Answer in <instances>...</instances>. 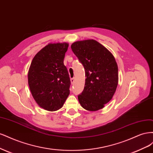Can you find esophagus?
<instances>
[{"label": "esophagus", "mask_w": 153, "mask_h": 153, "mask_svg": "<svg viewBox=\"0 0 153 153\" xmlns=\"http://www.w3.org/2000/svg\"><path fill=\"white\" fill-rule=\"evenodd\" d=\"M74 81H75V79L74 78H71V82L72 85H73L74 83Z\"/></svg>", "instance_id": "obj_1"}]
</instances>
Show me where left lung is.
Returning a JSON list of instances; mask_svg holds the SVG:
<instances>
[{"label":"left lung","mask_w":153,"mask_h":153,"mask_svg":"<svg viewBox=\"0 0 153 153\" xmlns=\"http://www.w3.org/2000/svg\"><path fill=\"white\" fill-rule=\"evenodd\" d=\"M71 49L85 69L84 90L78 100L84 109H103L114 96L118 85V68L112 54L93 39L79 41Z\"/></svg>","instance_id":"obj_1"}]
</instances>
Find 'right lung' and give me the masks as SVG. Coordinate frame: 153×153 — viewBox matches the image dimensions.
Returning a JSON list of instances; mask_svg holds the SVG:
<instances>
[{
	"instance_id": "right-lung-1",
	"label": "right lung",
	"mask_w": 153,
	"mask_h": 153,
	"mask_svg": "<svg viewBox=\"0 0 153 153\" xmlns=\"http://www.w3.org/2000/svg\"><path fill=\"white\" fill-rule=\"evenodd\" d=\"M67 42L50 43L33 57L28 82L37 105L48 111L61 109L70 94L71 80L63 60Z\"/></svg>"
}]
</instances>
